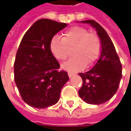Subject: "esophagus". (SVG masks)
<instances>
[{
    "instance_id": "obj_1",
    "label": "esophagus",
    "mask_w": 131,
    "mask_h": 131,
    "mask_svg": "<svg viewBox=\"0 0 131 131\" xmlns=\"http://www.w3.org/2000/svg\"><path fill=\"white\" fill-rule=\"evenodd\" d=\"M74 75V73H71V72H68V76L69 78H71V77H73Z\"/></svg>"
}]
</instances>
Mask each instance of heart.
<instances>
[{"label":"heart","mask_w":131,"mask_h":131,"mask_svg":"<svg viewBox=\"0 0 131 131\" xmlns=\"http://www.w3.org/2000/svg\"><path fill=\"white\" fill-rule=\"evenodd\" d=\"M50 46L54 57L61 62L69 57L73 49L74 56L62 65L63 69L72 71L82 69L86 64L91 65L97 60L102 49L101 40L96 34L78 26L64 31L62 38H52Z\"/></svg>","instance_id":"heart-1"}]
</instances>
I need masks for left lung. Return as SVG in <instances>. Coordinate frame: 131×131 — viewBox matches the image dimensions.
I'll return each mask as SVG.
<instances>
[{"instance_id":"1","label":"left lung","mask_w":131,"mask_h":131,"mask_svg":"<svg viewBox=\"0 0 131 131\" xmlns=\"http://www.w3.org/2000/svg\"><path fill=\"white\" fill-rule=\"evenodd\" d=\"M81 22L90 24L96 29L101 40L102 52L92 69L79 74L83 80L79 95L88 104H103L112 98L118 90L122 77L121 61L111 38L97 21L90 19Z\"/></svg>"}]
</instances>
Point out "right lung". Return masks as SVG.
<instances>
[{"label":"right lung","instance_id":"1","mask_svg":"<svg viewBox=\"0 0 131 131\" xmlns=\"http://www.w3.org/2000/svg\"><path fill=\"white\" fill-rule=\"evenodd\" d=\"M67 26L41 19L21 39L14 63L15 81L22 100L31 107L44 109L56 104L68 81L67 72L58 70L60 64L50 46L54 35Z\"/></svg>","mask_w":131,"mask_h":131}]
</instances>
